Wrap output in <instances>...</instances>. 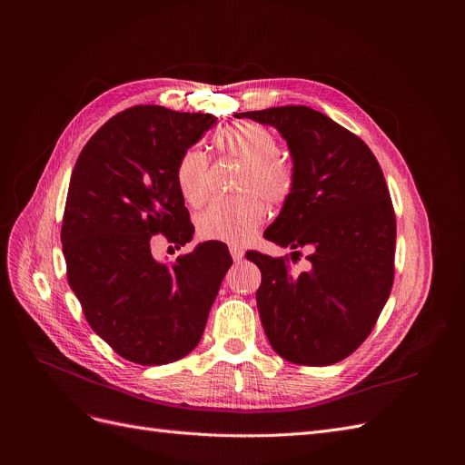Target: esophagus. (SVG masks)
I'll use <instances>...</instances> for the list:
<instances>
[{"mask_svg":"<svg viewBox=\"0 0 465 465\" xmlns=\"http://www.w3.org/2000/svg\"><path fill=\"white\" fill-rule=\"evenodd\" d=\"M230 254H232V258L235 262H239V260H242V256H245V251H242L239 245H232L230 247Z\"/></svg>","mask_w":465,"mask_h":465,"instance_id":"esophagus-1","label":"esophagus"}]
</instances>
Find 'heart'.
<instances>
[{"label":"heart","instance_id":"heart-1","mask_svg":"<svg viewBox=\"0 0 465 465\" xmlns=\"http://www.w3.org/2000/svg\"><path fill=\"white\" fill-rule=\"evenodd\" d=\"M214 141L224 154L245 163L239 186L247 193L213 202L198 216V232L203 239L242 245L256 235L265 218V203L259 196L270 203H282L294 188V169L277 154L275 135L256 122L228 126L218 132ZM175 181L186 203L202 205L209 195L207 154L202 149L184 151L175 169Z\"/></svg>","mask_w":465,"mask_h":465}]
</instances>
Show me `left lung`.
I'll return each instance as SVG.
<instances>
[{"mask_svg": "<svg viewBox=\"0 0 465 465\" xmlns=\"http://www.w3.org/2000/svg\"><path fill=\"white\" fill-rule=\"evenodd\" d=\"M233 116L277 128L294 163V188L265 239L311 251L305 272L284 258L247 256L262 272L265 335L292 363L341 361L371 333L394 282L396 214L382 169L358 135L311 107Z\"/></svg>", "mask_w": 465, "mask_h": 465, "instance_id": "1", "label": "left lung"}]
</instances>
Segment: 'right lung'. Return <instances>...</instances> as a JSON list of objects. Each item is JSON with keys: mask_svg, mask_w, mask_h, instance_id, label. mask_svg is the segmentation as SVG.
Listing matches in <instances>:
<instances>
[{"mask_svg": "<svg viewBox=\"0 0 465 465\" xmlns=\"http://www.w3.org/2000/svg\"><path fill=\"white\" fill-rule=\"evenodd\" d=\"M216 116L135 105L97 130L71 173L62 223L67 281L90 328L122 358L163 365L195 349L232 265L228 247L202 242L175 263L154 260L151 237L192 241L175 169Z\"/></svg>", "mask_w": 465, "mask_h": 465, "instance_id": "1", "label": "right lung"}]
</instances>
